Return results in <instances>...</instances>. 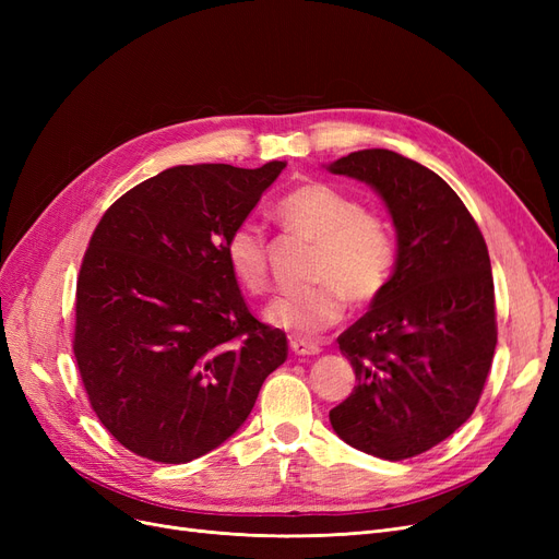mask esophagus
Masks as SVG:
<instances>
[{
	"instance_id": "34e87169",
	"label": "esophagus",
	"mask_w": 559,
	"mask_h": 559,
	"mask_svg": "<svg viewBox=\"0 0 559 559\" xmlns=\"http://www.w3.org/2000/svg\"><path fill=\"white\" fill-rule=\"evenodd\" d=\"M289 347L298 357H312V354H319V345L310 343V341H302V337H292Z\"/></svg>"
}]
</instances>
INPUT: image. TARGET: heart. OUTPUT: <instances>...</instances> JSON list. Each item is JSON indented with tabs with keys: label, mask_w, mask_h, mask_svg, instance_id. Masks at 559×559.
Instances as JSON below:
<instances>
[{
	"label": "heart",
	"mask_w": 559,
	"mask_h": 559,
	"mask_svg": "<svg viewBox=\"0 0 559 559\" xmlns=\"http://www.w3.org/2000/svg\"><path fill=\"white\" fill-rule=\"evenodd\" d=\"M275 216L280 224L314 242L306 289L277 296L265 310L270 324L296 333H314L343 317L345 298L368 302L382 294L396 261L394 235L376 212L324 181L300 183L284 193ZM226 261L253 296L270 286L267 238L261 226L242 222L224 242Z\"/></svg>",
	"instance_id": "obj_1"
}]
</instances>
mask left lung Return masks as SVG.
<instances>
[{
  "instance_id": "obj_1",
  "label": "left lung",
  "mask_w": 559,
  "mask_h": 559,
  "mask_svg": "<svg viewBox=\"0 0 559 559\" xmlns=\"http://www.w3.org/2000/svg\"><path fill=\"white\" fill-rule=\"evenodd\" d=\"M366 181L394 218V275L337 335L357 384L329 413L345 443L401 462L431 450L476 411L497 347L492 265L464 202L429 167L386 148L329 165Z\"/></svg>"
}]
</instances>
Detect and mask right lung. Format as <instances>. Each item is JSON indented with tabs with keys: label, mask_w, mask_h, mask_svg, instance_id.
<instances>
[{
	"label": "right lung",
	"mask_w": 559,
	"mask_h": 559,
	"mask_svg": "<svg viewBox=\"0 0 559 559\" xmlns=\"http://www.w3.org/2000/svg\"><path fill=\"white\" fill-rule=\"evenodd\" d=\"M286 163L177 165L99 218L76 280L74 357L130 452L186 464L242 427L286 335L247 308L224 242Z\"/></svg>",
	"instance_id": "right-lung-1"
}]
</instances>
